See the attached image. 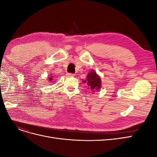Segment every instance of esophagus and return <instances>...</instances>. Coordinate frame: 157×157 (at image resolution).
Wrapping results in <instances>:
<instances>
[{
    "label": "esophagus",
    "instance_id": "esophagus-1",
    "mask_svg": "<svg viewBox=\"0 0 157 157\" xmlns=\"http://www.w3.org/2000/svg\"><path fill=\"white\" fill-rule=\"evenodd\" d=\"M66 75H67V77H74V76H75V75L72 74V73H67V74H66Z\"/></svg>",
    "mask_w": 157,
    "mask_h": 157
}]
</instances>
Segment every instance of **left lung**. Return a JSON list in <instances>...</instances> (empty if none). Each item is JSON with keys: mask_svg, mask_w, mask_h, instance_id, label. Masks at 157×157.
Masks as SVG:
<instances>
[{"mask_svg": "<svg viewBox=\"0 0 157 157\" xmlns=\"http://www.w3.org/2000/svg\"><path fill=\"white\" fill-rule=\"evenodd\" d=\"M83 82L87 83L88 88L93 92L98 91L101 88V78L94 70H92L88 73L86 77V80H84Z\"/></svg>", "mask_w": 157, "mask_h": 157, "instance_id": "1", "label": "left lung"}]
</instances>
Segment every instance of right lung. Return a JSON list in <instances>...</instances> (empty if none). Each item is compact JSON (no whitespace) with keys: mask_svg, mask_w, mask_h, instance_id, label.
I'll return each mask as SVG.
<instances>
[{"mask_svg":"<svg viewBox=\"0 0 157 157\" xmlns=\"http://www.w3.org/2000/svg\"><path fill=\"white\" fill-rule=\"evenodd\" d=\"M54 76H53V75H51L50 77H49L48 78V82H54V80H55V78L54 77Z\"/></svg>","mask_w":157,"mask_h":157,"instance_id":"right-lung-1","label":"right lung"}]
</instances>
